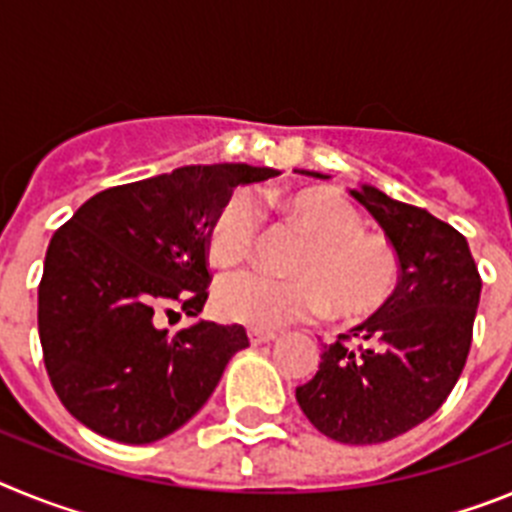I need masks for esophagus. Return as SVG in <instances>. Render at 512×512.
Segmentation results:
<instances>
[{
  "mask_svg": "<svg viewBox=\"0 0 512 512\" xmlns=\"http://www.w3.org/2000/svg\"><path fill=\"white\" fill-rule=\"evenodd\" d=\"M274 338H277V333H271V330H248V341H251V346H264V343H271Z\"/></svg>",
  "mask_w": 512,
  "mask_h": 512,
  "instance_id": "esophagus-1",
  "label": "esophagus"
}]
</instances>
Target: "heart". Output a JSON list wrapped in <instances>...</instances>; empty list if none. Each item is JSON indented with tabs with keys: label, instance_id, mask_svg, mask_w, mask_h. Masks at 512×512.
Returning <instances> with one entry per match:
<instances>
[{
	"label": "heart",
	"instance_id": "b5f03b06",
	"mask_svg": "<svg viewBox=\"0 0 512 512\" xmlns=\"http://www.w3.org/2000/svg\"><path fill=\"white\" fill-rule=\"evenodd\" d=\"M282 210L307 243L292 261V279L241 271L220 279L215 310L228 323L277 330L323 315L356 323L390 305L400 287V256L390 241L364 233V217L343 194L323 187L287 192ZM261 210L251 192H233L220 205L207 233L215 266H238L251 256Z\"/></svg>",
	"mask_w": 512,
	"mask_h": 512
}]
</instances>
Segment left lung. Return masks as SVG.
Returning <instances> with one entry per match:
<instances>
[{
    "label": "left lung",
    "mask_w": 512,
    "mask_h": 512,
    "mask_svg": "<svg viewBox=\"0 0 512 512\" xmlns=\"http://www.w3.org/2000/svg\"><path fill=\"white\" fill-rule=\"evenodd\" d=\"M351 197L400 256V287L384 310L323 348L318 374L297 387V402L320 433L366 446L408 433L454 390L482 279L467 238L449 223L369 184Z\"/></svg>",
    "instance_id": "obj_1"
}]
</instances>
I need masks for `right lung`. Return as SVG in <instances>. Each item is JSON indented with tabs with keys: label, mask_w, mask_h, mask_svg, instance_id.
<instances>
[{
	"label": "right lung",
	"mask_w": 512,
	"mask_h": 512,
	"mask_svg": "<svg viewBox=\"0 0 512 512\" xmlns=\"http://www.w3.org/2000/svg\"><path fill=\"white\" fill-rule=\"evenodd\" d=\"M274 169L182 166L94 194L53 233L38 287L43 361L63 408L94 433L153 443L210 400L248 346L241 325L169 333L156 312L197 318L207 302V233L238 184Z\"/></svg>",
	"instance_id": "add662e5"
}]
</instances>
